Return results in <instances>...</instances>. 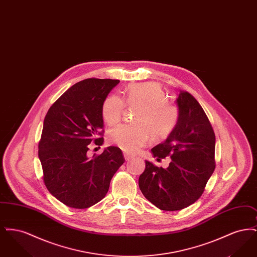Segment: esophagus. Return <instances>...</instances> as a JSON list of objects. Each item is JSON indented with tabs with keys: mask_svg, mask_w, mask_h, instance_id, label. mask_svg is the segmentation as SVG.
<instances>
[{
	"mask_svg": "<svg viewBox=\"0 0 257 257\" xmlns=\"http://www.w3.org/2000/svg\"><path fill=\"white\" fill-rule=\"evenodd\" d=\"M124 158H125L126 161H130V160L132 159L133 157H132L131 155H129L128 153H124Z\"/></svg>",
	"mask_w": 257,
	"mask_h": 257,
	"instance_id": "esophagus-1",
	"label": "esophagus"
}]
</instances>
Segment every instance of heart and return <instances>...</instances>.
Wrapping results in <instances>:
<instances>
[{"mask_svg": "<svg viewBox=\"0 0 257 257\" xmlns=\"http://www.w3.org/2000/svg\"><path fill=\"white\" fill-rule=\"evenodd\" d=\"M126 104L141 108L136 114L137 124H120L108 132L110 145L119 147L124 152L136 153L148 141L166 139L175 129L178 119V108L167 101V96L159 84L154 82L130 85L126 89ZM124 102L116 94L105 99L102 106V116L108 125H114L121 118Z\"/></svg>", "mask_w": 257, "mask_h": 257, "instance_id": "heart-1", "label": "heart"}]
</instances>
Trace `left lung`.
I'll list each match as a JSON object with an SVG mask.
<instances>
[{"mask_svg": "<svg viewBox=\"0 0 257 257\" xmlns=\"http://www.w3.org/2000/svg\"><path fill=\"white\" fill-rule=\"evenodd\" d=\"M179 119L165 142L151 149L158 161L171 156L168 168L146 161L139 178L143 195L165 211L190 206L201 196L215 171L216 138L207 115L189 92L181 91L175 100Z\"/></svg>", "mask_w": 257, "mask_h": 257, "instance_id": "obj_1", "label": "left lung"}]
</instances>
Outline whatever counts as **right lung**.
<instances>
[{
	"label": "right lung",
	"instance_id": "1",
	"mask_svg": "<svg viewBox=\"0 0 257 257\" xmlns=\"http://www.w3.org/2000/svg\"><path fill=\"white\" fill-rule=\"evenodd\" d=\"M119 83L86 79L67 89L50 108L38 145L43 179L51 195L63 204L85 209L103 199L113 174L125 162L120 148L108 147L88 157L89 144L104 139L102 106Z\"/></svg>",
	"mask_w": 257,
	"mask_h": 257
}]
</instances>
